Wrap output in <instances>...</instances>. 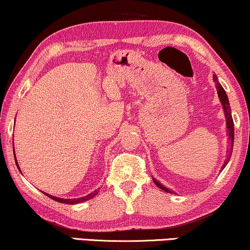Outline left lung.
I'll list each match as a JSON object with an SVG mask.
<instances>
[{
  "label": "left lung",
  "mask_w": 250,
  "mask_h": 250,
  "mask_svg": "<svg viewBox=\"0 0 250 250\" xmlns=\"http://www.w3.org/2000/svg\"><path fill=\"white\" fill-rule=\"evenodd\" d=\"M214 82L216 83V88H217V94H218V98H220V101L222 105H223V109H224V114H225V118H227V128H228V135H229V140H230V151H229V155L231 156V152L232 150H233V141H234V124H233V119H232V115H231V108H230V104H229V99H228V95L225 93L224 88L222 87V85L218 83L217 82V77L216 75H214ZM229 163V159H227L223 164V166H222V168H224L225 166H227V164ZM153 182L157 187L159 188V189H162L164 191H166V192H170V190L168 188L164 187L162 183H159L158 181L153 179ZM172 193V192H170Z\"/></svg>",
  "instance_id": "obj_1"
}]
</instances>
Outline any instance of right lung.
Here are the masks:
<instances>
[{"instance_id": "1", "label": "right lung", "mask_w": 250, "mask_h": 250, "mask_svg": "<svg viewBox=\"0 0 250 250\" xmlns=\"http://www.w3.org/2000/svg\"><path fill=\"white\" fill-rule=\"evenodd\" d=\"M15 160H16V164H17V167H18L19 168V165H18V163H17V159H16V156H15ZM20 170V169H19ZM98 192L99 191L98 190H94L93 192H91L90 194H87V196H85V197H82V198H75V199H62V198H58V197H53V196H51V194H47V193H45V192H43L44 194H45V196H47V197H50L51 199H53V200H56V201H58V203H62V204H69V205H75V204H80V203H83V201H86V200H90L91 198H93L94 196H97L98 194Z\"/></svg>"}]
</instances>
